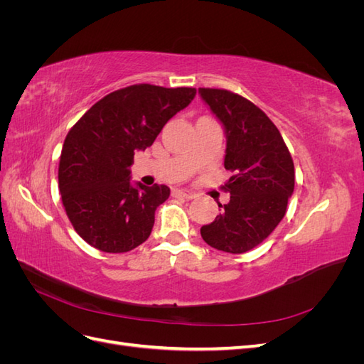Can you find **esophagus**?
Here are the masks:
<instances>
[{"label":"esophagus","mask_w":364,"mask_h":364,"mask_svg":"<svg viewBox=\"0 0 364 364\" xmlns=\"http://www.w3.org/2000/svg\"><path fill=\"white\" fill-rule=\"evenodd\" d=\"M174 196H176V197H182V199H186V200H191V199H194V197H196V194H194L193 191L186 190V188L174 190Z\"/></svg>","instance_id":"obj_1"}]
</instances>
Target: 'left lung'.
I'll return each instance as SVG.
<instances>
[{
	"mask_svg": "<svg viewBox=\"0 0 364 364\" xmlns=\"http://www.w3.org/2000/svg\"><path fill=\"white\" fill-rule=\"evenodd\" d=\"M205 105L226 136L225 185L230 200L213 223L200 228L206 243L228 253H245L279 225L294 190L290 151L270 118L247 98L225 90L199 87Z\"/></svg>",
	"mask_w": 364,
	"mask_h": 364,
	"instance_id": "left-lung-1",
	"label": "left lung"
}]
</instances>
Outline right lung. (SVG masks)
I'll return each mask as SVG.
<instances>
[{
  "label": "right lung",
  "instance_id": "add662e5",
  "mask_svg": "<svg viewBox=\"0 0 364 364\" xmlns=\"http://www.w3.org/2000/svg\"><path fill=\"white\" fill-rule=\"evenodd\" d=\"M194 97V87L132 85L103 97L68 132L59 191L70 222L87 245L123 253L149 238L170 188L132 182L130 165L135 151L150 147Z\"/></svg>",
  "mask_w": 364,
  "mask_h": 364
}]
</instances>
